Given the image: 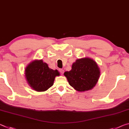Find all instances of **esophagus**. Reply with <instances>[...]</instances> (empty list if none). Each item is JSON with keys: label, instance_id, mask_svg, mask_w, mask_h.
I'll use <instances>...</instances> for the list:
<instances>
[{"label": "esophagus", "instance_id": "34e87169", "mask_svg": "<svg viewBox=\"0 0 129 129\" xmlns=\"http://www.w3.org/2000/svg\"><path fill=\"white\" fill-rule=\"evenodd\" d=\"M59 70V72L61 73V74H63L64 73V70H63V69H60Z\"/></svg>", "mask_w": 129, "mask_h": 129}]
</instances>
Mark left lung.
<instances>
[{"instance_id": "1", "label": "left lung", "mask_w": 129, "mask_h": 129, "mask_svg": "<svg viewBox=\"0 0 129 129\" xmlns=\"http://www.w3.org/2000/svg\"><path fill=\"white\" fill-rule=\"evenodd\" d=\"M70 85L78 91L91 90L95 86L100 76L96 62L90 58L79 59L72 65V69L64 72Z\"/></svg>"}]
</instances>
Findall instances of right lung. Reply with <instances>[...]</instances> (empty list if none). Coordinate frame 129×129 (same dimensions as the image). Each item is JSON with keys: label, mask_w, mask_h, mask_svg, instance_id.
<instances>
[{"label": "right lung", "mask_w": 129, "mask_h": 129, "mask_svg": "<svg viewBox=\"0 0 129 129\" xmlns=\"http://www.w3.org/2000/svg\"><path fill=\"white\" fill-rule=\"evenodd\" d=\"M25 74L28 84L37 91H45L53 85L55 78L59 75L58 70L48 67L42 60H35L27 66Z\"/></svg>", "instance_id": "right-lung-1"}]
</instances>
